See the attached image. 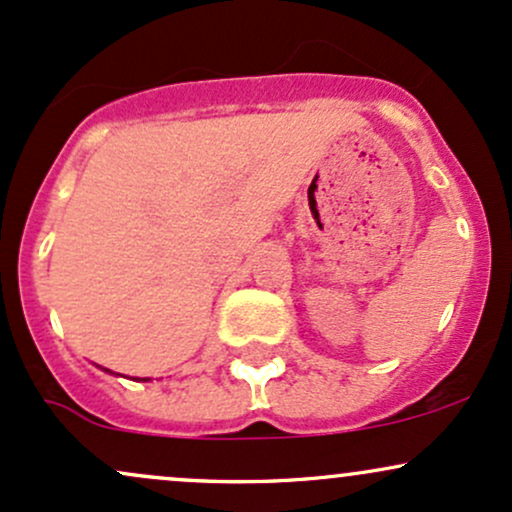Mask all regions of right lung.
<instances>
[{
  "mask_svg": "<svg viewBox=\"0 0 512 512\" xmlns=\"http://www.w3.org/2000/svg\"><path fill=\"white\" fill-rule=\"evenodd\" d=\"M142 380H149V378H142Z\"/></svg>",
  "mask_w": 512,
  "mask_h": 512,
  "instance_id": "add662e5",
  "label": "right lung"
}]
</instances>
